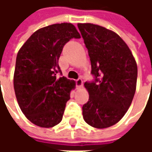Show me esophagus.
Masks as SVG:
<instances>
[{
  "label": "esophagus",
  "mask_w": 152,
  "mask_h": 152,
  "mask_svg": "<svg viewBox=\"0 0 152 152\" xmlns=\"http://www.w3.org/2000/svg\"><path fill=\"white\" fill-rule=\"evenodd\" d=\"M76 86H77L78 88H80V87L83 86V80L81 78H78V79L76 80Z\"/></svg>",
  "instance_id": "1"
}]
</instances>
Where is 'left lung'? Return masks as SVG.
<instances>
[{
    "label": "left lung",
    "instance_id": "8db88e82",
    "mask_svg": "<svg viewBox=\"0 0 152 152\" xmlns=\"http://www.w3.org/2000/svg\"><path fill=\"white\" fill-rule=\"evenodd\" d=\"M88 50L94 80L85 83L89 101L82 107L86 123L97 129L116 124L136 91L137 66L129 48L115 32L93 23H78Z\"/></svg>",
    "mask_w": 152,
    "mask_h": 152
}]
</instances>
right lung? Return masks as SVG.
Here are the masks:
<instances>
[{
	"instance_id": "add662e5",
	"label": "right lung",
	"mask_w": 152,
	"mask_h": 152,
	"mask_svg": "<svg viewBox=\"0 0 152 152\" xmlns=\"http://www.w3.org/2000/svg\"><path fill=\"white\" fill-rule=\"evenodd\" d=\"M80 38L72 23L50 25L35 31L18 51L14 88L19 107L31 123L51 128L61 122L75 81L62 75L58 59L71 39Z\"/></svg>"
}]
</instances>
